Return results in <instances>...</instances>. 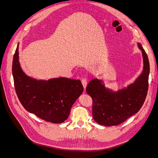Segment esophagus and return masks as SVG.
I'll use <instances>...</instances> for the list:
<instances>
[{"instance_id": "34e87169", "label": "esophagus", "mask_w": 158, "mask_h": 158, "mask_svg": "<svg viewBox=\"0 0 158 158\" xmlns=\"http://www.w3.org/2000/svg\"><path fill=\"white\" fill-rule=\"evenodd\" d=\"M87 80L85 78H83L82 80V84L83 85V87L84 88V90L85 89V88H86V86H87Z\"/></svg>"}]
</instances>
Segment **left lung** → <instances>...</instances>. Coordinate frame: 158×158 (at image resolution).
<instances>
[{
  "label": "left lung",
  "mask_w": 158,
  "mask_h": 158,
  "mask_svg": "<svg viewBox=\"0 0 158 158\" xmlns=\"http://www.w3.org/2000/svg\"><path fill=\"white\" fill-rule=\"evenodd\" d=\"M143 69L133 83L117 91L106 86L102 80L94 78L88 83L87 94L93 99L92 114L94 121L100 125L117 126L125 121L141 109L148 89L150 63L148 57L140 43Z\"/></svg>",
  "instance_id": "1"
}]
</instances>
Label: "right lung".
<instances>
[{
    "label": "right lung",
    "mask_w": 158,
    "mask_h": 158,
    "mask_svg": "<svg viewBox=\"0 0 158 158\" xmlns=\"http://www.w3.org/2000/svg\"><path fill=\"white\" fill-rule=\"evenodd\" d=\"M19 44L12 62V75L18 98L26 110L44 120L61 123L84 88L80 80L65 77L37 80L23 71L19 61Z\"/></svg>",
    "instance_id": "obj_1"
}]
</instances>
